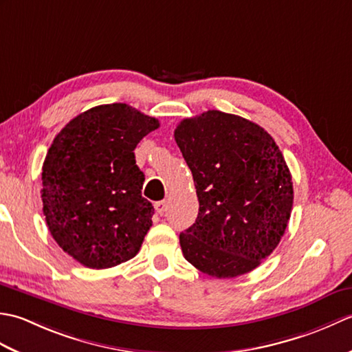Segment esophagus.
<instances>
[{"label":"esophagus","mask_w":352,"mask_h":352,"mask_svg":"<svg viewBox=\"0 0 352 352\" xmlns=\"http://www.w3.org/2000/svg\"><path fill=\"white\" fill-rule=\"evenodd\" d=\"M154 207H155L157 213H159V214H163L164 212H166V208H168V203H166V201H157V203L154 204Z\"/></svg>","instance_id":"34e87169"}]
</instances>
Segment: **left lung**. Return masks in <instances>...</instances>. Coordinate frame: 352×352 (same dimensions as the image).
Instances as JSON below:
<instances>
[{
    "label": "left lung",
    "instance_id": "8db88e82",
    "mask_svg": "<svg viewBox=\"0 0 352 352\" xmlns=\"http://www.w3.org/2000/svg\"><path fill=\"white\" fill-rule=\"evenodd\" d=\"M174 138L199 201L195 223L180 233L184 258L216 278L256 269L280 243L294 204L280 148L260 125L219 110L183 119Z\"/></svg>",
    "mask_w": 352,
    "mask_h": 352
}]
</instances>
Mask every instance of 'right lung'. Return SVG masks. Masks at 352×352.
Returning <instances> with one entry per match:
<instances>
[{
	"label": "right lung",
	"mask_w": 352,
	"mask_h": 352,
	"mask_svg": "<svg viewBox=\"0 0 352 352\" xmlns=\"http://www.w3.org/2000/svg\"><path fill=\"white\" fill-rule=\"evenodd\" d=\"M129 104L89 109L52 140L42 166L43 214L51 236L78 263L106 269L133 258L153 226L134 148L159 129Z\"/></svg>",
	"instance_id": "right-lung-1"
}]
</instances>
